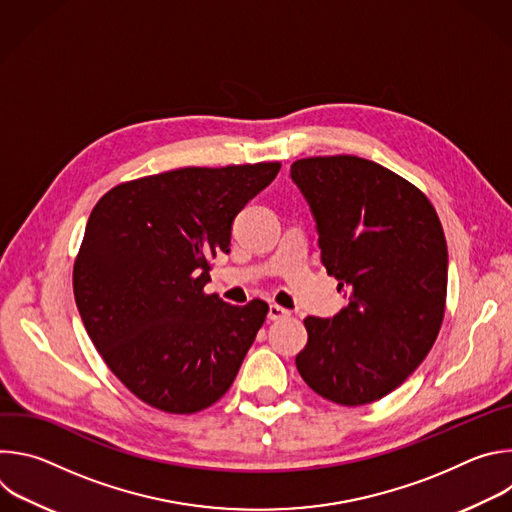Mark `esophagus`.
Here are the masks:
<instances>
[{"label": "esophagus", "mask_w": 512, "mask_h": 512, "mask_svg": "<svg viewBox=\"0 0 512 512\" xmlns=\"http://www.w3.org/2000/svg\"><path fill=\"white\" fill-rule=\"evenodd\" d=\"M287 316H289V310H285L277 304H269V314H267L269 320H281V318H287Z\"/></svg>", "instance_id": "obj_1"}]
</instances>
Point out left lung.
<instances>
[{
    "label": "left lung",
    "instance_id": "left-lung-1",
    "mask_svg": "<svg viewBox=\"0 0 512 512\" xmlns=\"http://www.w3.org/2000/svg\"><path fill=\"white\" fill-rule=\"evenodd\" d=\"M314 212L320 259L350 304L308 316L296 367L312 391L338 405L373 403L419 367L440 334L448 245L429 198L399 174L356 156L291 164Z\"/></svg>",
    "mask_w": 512,
    "mask_h": 512
}]
</instances>
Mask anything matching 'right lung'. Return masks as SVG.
I'll return each mask as SVG.
<instances>
[{
    "instance_id": "1",
    "label": "right lung",
    "mask_w": 512,
    "mask_h": 512,
    "mask_svg": "<svg viewBox=\"0 0 512 512\" xmlns=\"http://www.w3.org/2000/svg\"><path fill=\"white\" fill-rule=\"evenodd\" d=\"M281 164L180 168L121 182L95 204L72 267L87 334L143 403L196 413L221 399L269 306L204 294L243 206Z\"/></svg>"
}]
</instances>
